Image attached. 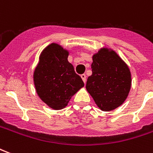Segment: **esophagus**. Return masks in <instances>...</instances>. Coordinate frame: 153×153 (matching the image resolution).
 <instances>
[{"label": "esophagus", "mask_w": 153, "mask_h": 153, "mask_svg": "<svg viewBox=\"0 0 153 153\" xmlns=\"http://www.w3.org/2000/svg\"><path fill=\"white\" fill-rule=\"evenodd\" d=\"M81 78H82V79H83V81L84 82V83H86V74H81Z\"/></svg>", "instance_id": "1"}]
</instances>
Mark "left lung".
<instances>
[{"mask_svg":"<svg viewBox=\"0 0 153 153\" xmlns=\"http://www.w3.org/2000/svg\"><path fill=\"white\" fill-rule=\"evenodd\" d=\"M92 75L88 78L87 91L100 109L112 111L128 97L131 74L127 65L115 51L103 48L93 56Z\"/></svg>","mask_w":153,"mask_h":153,"instance_id":"1","label":"left lung"}]
</instances>
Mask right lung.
Segmentation results:
<instances>
[{"mask_svg": "<svg viewBox=\"0 0 153 153\" xmlns=\"http://www.w3.org/2000/svg\"><path fill=\"white\" fill-rule=\"evenodd\" d=\"M68 51L60 45H49L41 54L33 74L38 96L52 109L67 106L74 94L84 86L83 80L68 61Z\"/></svg>", "mask_w": 153, "mask_h": 153, "instance_id": "add662e5", "label": "right lung"}]
</instances>
